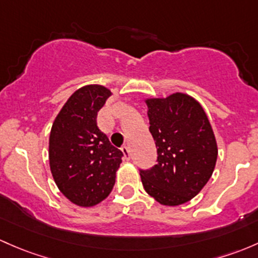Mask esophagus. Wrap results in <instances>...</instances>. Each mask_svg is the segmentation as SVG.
<instances>
[{"instance_id":"1","label":"esophagus","mask_w":258,"mask_h":258,"mask_svg":"<svg viewBox=\"0 0 258 258\" xmlns=\"http://www.w3.org/2000/svg\"><path fill=\"white\" fill-rule=\"evenodd\" d=\"M121 150H122V152H123V154H124V157H126V159H130L131 158V153H130V148H128V146H122L121 147Z\"/></svg>"}]
</instances>
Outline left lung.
<instances>
[{"label":"left lung","instance_id":"obj_1","mask_svg":"<svg viewBox=\"0 0 258 258\" xmlns=\"http://www.w3.org/2000/svg\"><path fill=\"white\" fill-rule=\"evenodd\" d=\"M157 164L140 169L145 190L163 205L189 202L208 183L218 147L204 110L193 97L173 94L147 100Z\"/></svg>","mask_w":258,"mask_h":258}]
</instances>
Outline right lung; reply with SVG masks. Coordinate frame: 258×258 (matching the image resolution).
<instances>
[{
    "mask_svg": "<svg viewBox=\"0 0 258 258\" xmlns=\"http://www.w3.org/2000/svg\"><path fill=\"white\" fill-rule=\"evenodd\" d=\"M110 96L104 86H84L69 97L51 127V174L59 190L80 207L107 198L123 157L97 127V112Z\"/></svg>",
    "mask_w": 258,
    "mask_h": 258,
    "instance_id": "1",
    "label": "right lung"
}]
</instances>
